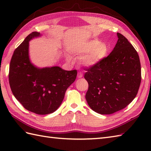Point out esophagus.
Wrapping results in <instances>:
<instances>
[{
    "label": "esophagus",
    "instance_id": "esophagus-1",
    "mask_svg": "<svg viewBox=\"0 0 151 151\" xmlns=\"http://www.w3.org/2000/svg\"><path fill=\"white\" fill-rule=\"evenodd\" d=\"M82 76H83V74L82 73L80 72V73H78V78H82Z\"/></svg>",
    "mask_w": 151,
    "mask_h": 151
}]
</instances>
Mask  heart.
Here are the masks:
<instances>
[{
  "label": "heart",
  "instance_id": "heart-1",
  "mask_svg": "<svg viewBox=\"0 0 151 151\" xmlns=\"http://www.w3.org/2000/svg\"><path fill=\"white\" fill-rule=\"evenodd\" d=\"M74 50L78 56H81L80 62L82 65L90 67L97 65L106 56L108 47L99 40H92L78 44ZM67 59L70 61V57L67 56Z\"/></svg>",
  "mask_w": 151,
  "mask_h": 151
}]
</instances>
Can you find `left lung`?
<instances>
[{
  "instance_id": "left-lung-1",
  "label": "left lung",
  "mask_w": 151,
  "mask_h": 151,
  "mask_svg": "<svg viewBox=\"0 0 151 151\" xmlns=\"http://www.w3.org/2000/svg\"><path fill=\"white\" fill-rule=\"evenodd\" d=\"M114 50L95 66L86 69L89 87L86 99L93 110L111 114L124 108L138 92L142 80L139 55L123 35Z\"/></svg>"
}]
</instances>
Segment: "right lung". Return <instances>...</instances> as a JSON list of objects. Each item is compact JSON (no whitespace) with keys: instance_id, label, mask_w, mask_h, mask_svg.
<instances>
[{"instance_id":"obj_1","label":"right lung","mask_w":151,"mask_h":151,"mask_svg":"<svg viewBox=\"0 0 151 151\" xmlns=\"http://www.w3.org/2000/svg\"><path fill=\"white\" fill-rule=\"evenodd\" d=\"M40 36V32H33L15 50L8 77L13 94L25 109L46 115L59 108L67 89L75 82L77 71L65 70L58 66L39 68L32 63L29 41Z\"/></svg>"}]
</instances>
